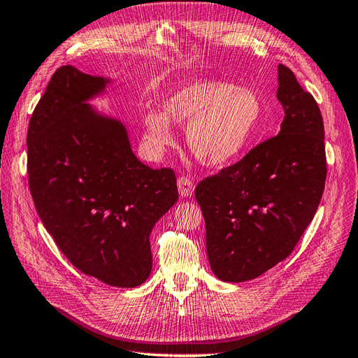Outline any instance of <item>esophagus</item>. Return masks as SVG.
Masks as SVG:
<instances>
[{
  "instance_id": "esophagus-1",
  "label": "esophagus",
  "mask_w": 358,
  "mask_h": 358,
  "mask_svg": "<svg viewBox=\"0 0 358 358\" xmlns=\"http://www.w3.org/2000/svg\"><path fill=\"white\" fill-rule=\"evenodd\" d=\"M178 192L181 196H192L193 192H195V185L193 181L189 180L187 177H180L178 178Z\"/></svg>"
}]
</instances>
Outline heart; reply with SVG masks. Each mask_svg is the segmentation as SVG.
Instances as JSON below:
<instances>
[{
  "mask_svg": "<svg viewBox=\"0 0 358 358\" xmlns=\"http://www.w3.org/2000/svg\"><path fill=\"white\" fill-rule=\"evenodd\" d=\"M162 114L142 117L145 138L159 150L172 144L171 124L187 126V147L201 165L222 168L240 159L262 118L257 91L222 80L181 85L162 100Z\"/></svg>",
  "mask_w": 358,
  "mask_h": 358,
  "instance_id": "1",
  "label": "heart"
}]
</instances>
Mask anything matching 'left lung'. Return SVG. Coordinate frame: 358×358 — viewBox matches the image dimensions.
Masks as SVG:
<instances>
[{"instance_id": "1", "label": "left lung", "mask_w": 358, "mask_h": 358, "mask_svg": "<svg viewBox=\"0 0 358 358\" xmlns=\"http://www.w3.org/2000/svg\"><path fill=\"white\" fill-rule=\"evenodd\" d=\"M279 135L203 178L195 196L206 220L207 253L223 282L258 278L288 258L309 227L325 186L324 122L313 96L279 64Z\"/></svg>"}]
</instances>
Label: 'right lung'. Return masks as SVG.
I'll return each instance as SVG.
<instances>
[{
  "label": "right lung",
  "instance_id": "right-lung-1",
  "mask_svg": "<svg viewBox=\"0 0 358 358\" xmlns=\"http://www.w3.org/2000/svg\"><path fill=\"white\" fill-rule=\"evenodd\" d=\"M106 84L71 66L52 75L29 120L28 185L40 220L78 270L135 288L151 273L150 234L178 199L177 177L139 162L126 127L84 103Z\"/></svg>",
  "mask_w": 358,
  "mask_h": 358
}]
</instances>
